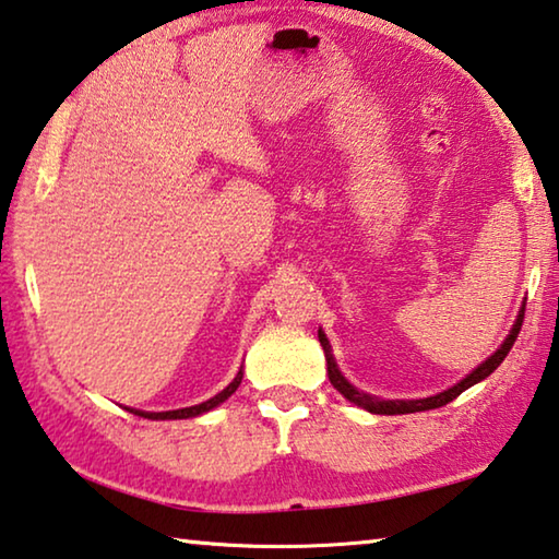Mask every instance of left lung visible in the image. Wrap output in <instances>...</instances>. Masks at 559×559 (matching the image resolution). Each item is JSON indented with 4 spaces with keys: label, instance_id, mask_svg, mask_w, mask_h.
<instances>
[{
    "label": "left lung",
    "instance_id": "1",
    "mask_svg": "<svg viewBox=\"0 0 559 559\" xmlns=\"http://www.w3.org/2000/svg\"><path fill=\"white\" fill-rule=\"evenodd\" d=\"M523 314H525V307L520 309V314L515 319V324H512L510 334L502 340V344L498 346L496 352H492L486 361L475 366V369L468 373V377L461 379L459 383H453L451 389H445L441 393H436V396H426V399H379V396H371V393H364L349 383V379L344 377L340 371V366H336V359L332 354V344H329L326 334L319 329V344H322L324 356H326V373H329V381H332V386L342 393L344 399H349L352 404H356L359 408H366L369 414H379V416H399V414H416V411H431V408H441L445 406L448 401H453L455 396H461L465 389L475 386V383H480L483 379H488L492 371L498 369V366L506 361L508 352L512 349V344H515L518 334H520V326H523Z\"/></svg>",
    "mask_w": 559,
    "mask_h": 559
}]
</instances>
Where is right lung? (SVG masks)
Instances as JSON below:
<instances>
[{
    "instance_id": "obj_1",
    "label": "right lung",
    "mask_w": 559,
    "mask_h": 559,
    "mask_svg": "<svg viewBox=\"0 0 559 559\" xmlns=\"http://www.w3.org/2000/svg\"><path fill=\"white\" fill-rule=\"evenodd\" d=\"M240 381H242V366H240V371L235 373V379L227 383V386L219 391V393H215L213 399H207V401H203V404H198V406H188V408H178V411H141V408H131V406H126V411H131V414H135V416H141V418H151V420H178V418H195V416H203V414H207V411H213V408H217L219 404H223V401H227L233 396V393L237 391V386H240Z\"/></svg>"
}]
</instances>
